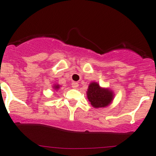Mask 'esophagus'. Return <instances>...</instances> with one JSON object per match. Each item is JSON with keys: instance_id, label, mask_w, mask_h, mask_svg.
<instances>
[{"instance_id": "esophagus-1", "label": "esophagus", "mask_w": 156, "mask_h": 156, "mask_svg": "<svg viewBox=\"0 0 156 156\" xmlns=\"http://www.w3.org/2000/svg\"><path fill=\"white\" fill-rule=\"evenodd\" d=\"M72 88H74V89H76V88L78 87V83L72 82Z\"/></svg>"}]
</instances>
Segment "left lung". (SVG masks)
Listing matches in <instances>:
<instances>
[{
  "instance_id": "8db88e82",
  "label": "left lung",
  "mask_w": 156,
  "mask_h": 156,
  "mask_svg": "<svg viewBox=\"0 0 156 156\" xmlns=\"http://www.w3.org/2000/svg\"><path fill=\"white\" fill-rule=\"evenodd\" d=\"M87 99L94 108H103L112 103L114 94L108 88L101 87L97 82H91L87 91Z\"/></svg>"
}]
</instances>
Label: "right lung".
<instances>
[{
  "label": "right lung",
  "mask_w": 156,
  "mask_h": 156,
  "mask_svg": "<svg viewBox=\"0 0 156 156\" xmlns=\"http://www.w3.org/2000/svg\"><path fill=\"white\" fill-rule=\"evenodd\" d=\"M53 88H54L55 90H58L59 88V84H55V85L53 86Z\"/></svg>",
  "instance_id": "add662e5"
}]
</instances>
